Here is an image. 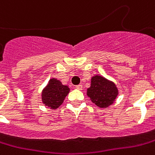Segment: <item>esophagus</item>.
Segmentation results:
<instances>
[{
  "label": "esophagus",
  "instance_id": "1",
  "mask_svg": "<svg viewBox=\"0 0 155 155\" xmlns=\"http://www.w3.org/2000/svg\"><path fill=\"white\" fill-rule=\"evenodd\" d=\"M75 88H76V89H78V90H81V89L83 88V86L81 85V84H79V85L75 86Z\"/></svg>",
  "mask_w": 155,
  "mask_h": 155
}]
</instances>
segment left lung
<instances>
[{
	"instance_id": "1",
	"label": "left lung",
	"mask_w": 155,
	"mask_h": 155,
	"mask_svg": "<svg viewBox=\"0 0 155 155\" xmlns=\"http://www.w3.org/2000/svg\"><path fill=\"white\" fill-rule=\"evenodd\" d=\"M118 94L119 90L113 81L99 75L91 78V85L87 89V95L92 102L100 108H106L112 105Z\"/></svg>"
}]
</instances>
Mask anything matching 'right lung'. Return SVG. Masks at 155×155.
<instances>
[{
	"label": "right lung",
	"instance_id": "1",
	"mask_svg": "<svg viewBox=\"0 0 155 155\" xmlns=\"http://www.w3.org/2000/svg\"><path fill=\"white\" fill-rule=\"evenodd\" d=\"M70 92V88L56 78H52L41 93V100L45 106L51 110L58 109Z\"/></svg>",
	"mask_w": 155,
	"mask_h": 155
}]
</instances>
